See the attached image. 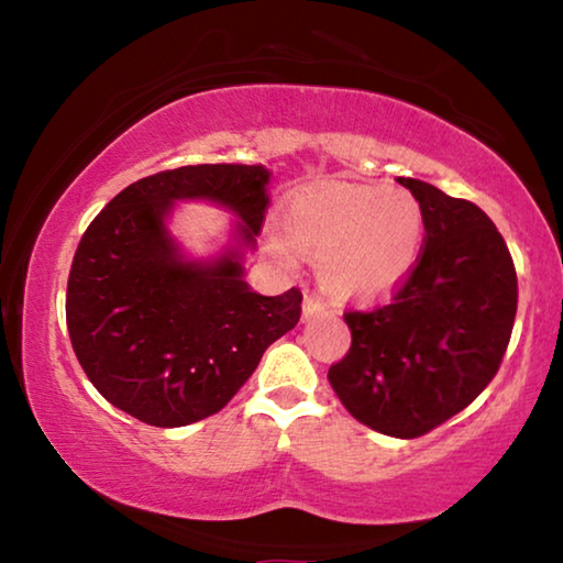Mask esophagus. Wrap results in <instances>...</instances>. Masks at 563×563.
Returning <instances> with one entry per match:
<instances>
[{
	"instance_id": "34e87169",
	"label": "esophagus",
	"mask_w": 563,
	"mask_h": 563,
	"mask_svg": "<svg viewBox=\"0 0 563 563\" xmlns=\"http://www.w3.org/2000/svg\"><path fill=\"white\" fill-rule=\"evenodd\" d=\"M322 310H325V302H322L318 295H305V300H302V320L316 318L318 312H322Z\"/></svg>"
}]
</instances>
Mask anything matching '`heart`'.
Here are the masks:
<instances>
[{
    "label": "heart",
    "instance_id": "b5f03b06",
    "mask_svg": "<svg viewBox=\"0 0 563 563\" xmlns=\"http://www.w3.org/2000/svg\"><path fill=\"white\" fill-rule=\"evenodd\" d=\"M285 231L295 247L318 263L322 288L335 298L367 300L407 278L424 241V211L402 188L318 184L292 196ZM283 261L292 246L268 235Z\"/></svg>",
    "mask_w": 563,
    "mask_h": 563
}]
</instances>
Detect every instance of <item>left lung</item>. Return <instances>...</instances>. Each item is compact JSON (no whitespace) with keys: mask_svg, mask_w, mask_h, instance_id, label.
<instances>
[{"mask_svg":"<svg viewBox=\"0 0 563 563\" xmlns=\"http://www.w3.org/2000/svg\"><path fill=\"white\" fill-rule=\"evenodd\" d=\"M424 211V251L389 305L345 312L352 345L328 379L369 430L415 440L497 375L517 316V271L479 206L397 178Z\"/></svg>","mask_w":563,"mask_h":563,"instance_id":"obj_1","label":"left lung"}]
</instances>
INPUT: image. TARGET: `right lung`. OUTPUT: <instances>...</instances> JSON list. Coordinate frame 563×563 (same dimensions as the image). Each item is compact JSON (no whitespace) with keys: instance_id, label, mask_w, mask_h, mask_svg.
Masks as SVG:
<instances>
[{"instance_id":"right-lung-1","label":"right lung","mask_w":563,"mask_h":563,"mask_svg":"<svg viewBox=\"0 0 563 563\" xmlns=\"http://www.w3.org/2000/svg\"><path fill=\"white\" fill-rule=\"evenodd\" d=\"M268 184L265 166H180L123 188L87 228L66 285V328L84 373L121 412L154 427L201 422L298 325V288L268 298L245 283ZM184 200L234 216L221 252L196 260L169 233Z\"/></svg>"}]
</instances>
